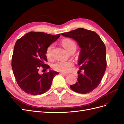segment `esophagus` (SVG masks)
Masks as SVG:
<instances>
[{
    "label": "esophagus",
    "mask_w": 124,
    "mask_h": 124,
    "mask_svg": "<svg viewBox=\"0 0 124 124\" xmlns=\"http://www.w3.org/2000/svg\"><path fill=\"white\" fill-rule=\"evenodd\" d=\"M62 75V76H65V77H66L67 76H68V73H61Z\"/></svg>",
    "instance_id": "34e87169"
}]
</instances>
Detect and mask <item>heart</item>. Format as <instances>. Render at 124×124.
Returning a JSON list of instances; mask_svg holds the SVG:
<instances>
[{
  "instance_id": "obj_1",
  "label": "heart",
  "mask_w": 124,
  "mask_h": 124,
  "mask_svg": "<svg viewBox=\"0 0 124 124\" xmlns=\"http://www.w3.org/2000/svg\"><path fill=\"white\" fill-rule=\"evenodd\" d=\"M62 44L66 49L68 52H70L72 50H76V44L74 41L69 39H65L62 40ZM54 46L53 44L48 46L46 52V55L48 59L52 60L53 58L52 50ZM73 66V63L71 61H58L53 65V69L58 72H68L71 68Z\"/></svg>"
}]
</instances>
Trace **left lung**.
Wrapping results in <instances>:
<instances>
[{
	"instance_id": "1",
	"label": "left lung",
	"mask_w": 124,
	"mask_h": 124,
	"mask_svg": "<svg viewBox=\"0 0 124 124\" xmlns=\"http://www.w3.org/2000/svg\"><path fill=\"white\" fill-rule=\"evenodd\" d=\"M63 36L76 40L81 48L78 59V82L70 86L73 91L87 93L97 88L107 68L106 48L100 37L95 31L80 28L62 33ZM83 70L84 73H80Z\"/></svg>"
}]
</instances>
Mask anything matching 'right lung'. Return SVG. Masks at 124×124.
Segmentation results:
<instances>
[{"label": "right lung", "instance_id": "1", "mask_svg": "<svg viewBox=\"0 0 124 124\" xmlns=\"http://www.w3.org/2000/svg\"><path fill=\"white\" fill-rule=\"evenodd\" d=\"M61 34L53 35L42 32L31 31L18 39L14 46L12 68L18 85L22 91L32 95H41L51 87L57 72L50 70L39 73L42 68L46 70L47 47L57 40Z\"/></svg>", "mask_w": 124, "mask_h": 124}]
</instances>
